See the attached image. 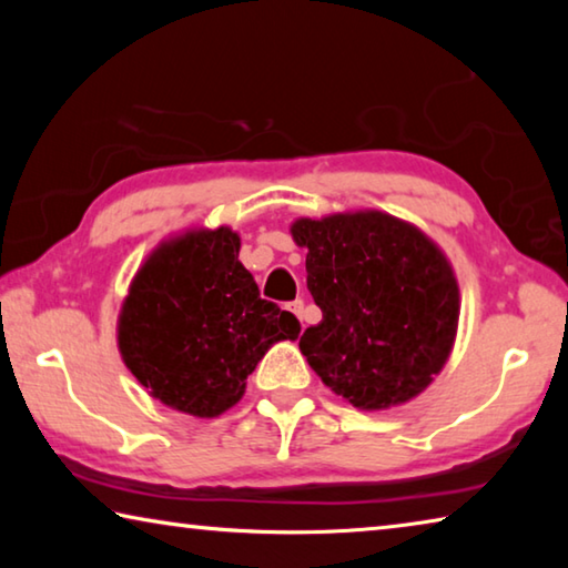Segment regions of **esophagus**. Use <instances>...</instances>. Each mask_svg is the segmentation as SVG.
<instances>
[{
    "instance_id": "esophagus-1",
    "label": "esophagus",
    "mask_w": 568,
    "mask_h": 568,
    "mask_svg": "<svg viewBox=\"0 0 568 568\" xmlns=\"http://www.w3.org/2000/svg\"><path fill=\"white\" fill-rule=\"evenodd\" d=\"M287 311L291 313H295L297 318H301V323H303V311H305V305H303V301H293L291 305H287Z\"/></svg>"
}]
</instances>
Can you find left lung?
I'll use <instances>...</instances> for the list:
<instances>
[{
  "label": "left lung",
  "mask_w": 568,
  "mask_h": 568,
  "mask_svg": "<svg viewBox=\"0 0 568 568\" xmlns=\"http://www.w3.org/2000/svg\"><path fill=\"white\" fill-rule=\"evenodd\" d=\"M307 291L323 321L301 351L335 396L383 410L416 398L444 368L458 328L448 257L416 225L378 213L301 217Z\"/></svg>",
  "instance_id": "1"
}]
</instances>
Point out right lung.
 <instances>
[{
  "label": "right lung",
  "mask_w": 568,
  "mask_h": 568,
  "mask_svg": "<svg viewBox=\"0 0 568 568\" xmlns=\"http://www.w3.org/2000/svg\"><path fill=\"white\" fill-rule=\"evenodd\" d=\"M237 253L230 227L165 240L134 275L118 321L132 376L197 418L233 408L267 348L301 333L293 313L263 301Z\"/></svg>",
  "instance_id": "1"
}]
</instances>
